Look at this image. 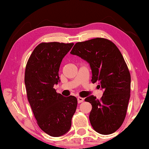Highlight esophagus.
Masks as SVG:
<instances>
[{"mask_svg":"<svg viewBox=\"0 0 149 149\" xmlns=\"http://www.w3.org/2000/svg\"><path fill=\"white\" fill-rule=\"evenodd\" d=\"M77 101H78V103H81L84 101V98L81 97H77Z\"/></svg>","mask_w":149,"mask_h":149,"instance_id":"esophagus-1","label":"esophagus"}]
</instances>
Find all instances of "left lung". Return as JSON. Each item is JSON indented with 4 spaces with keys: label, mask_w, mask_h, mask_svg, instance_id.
Segmentation results:
<instances>
[{
    "label": "left lung",
    "mask_w": 149,
    "mask_h": 149,
    "mask_svg": "<svg viewBox=\"0 0 149 149\" xmlns=\"http://www.w3.org/2000/svg\"><path fill=\"white\" fill-rule=\"evenodd\" d=\"M70 54L89 63L91 82L104 90L100 100L93 95L85 99L92 106L91 126L104 135L114 133L125 120L130 97L131 76L121 52L111 40L95 38L77 42Z\"/></svg>",
    "instance_id": "8db88e82"
}]
</instances>
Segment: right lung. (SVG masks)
Masks as SVG:
<instances>
[{
    "label": "right lung",
    "instance_id": "obj_1",
    "mask_svg": "<svg viewBox=\"0 0 149 149\" xmlns=\"http://www.w3.org/2000/svg\"><path fill=\"white\" fill-rule=\"evenodd\" d=\"M74 43L50 42L38 45L26 64L25 82L28 102L38 125L53 137L67 133L76 111L77 99L56 92L62 59Z\"/></svg>",
    "mask_w": 149,
    "mask_h": 149
}]
</instances>
